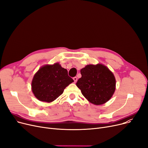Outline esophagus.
Here are the masks:
<instances>
[{
    "mask_svg": "<svg viewBox=\"0 0 148 148\" xmlns=\"http://www.w3.org/2000/svg\"><path fill=\"white\" fill-rule=\"evenodd\" d=\"M73 80H74V83H76V82H77V77H73Z\"/></svg>",
    "mask_w": 148,
    "mask_h": 148,
    "instance_id": "obj_1",
    "label": "esophagus"
}]
</instances>
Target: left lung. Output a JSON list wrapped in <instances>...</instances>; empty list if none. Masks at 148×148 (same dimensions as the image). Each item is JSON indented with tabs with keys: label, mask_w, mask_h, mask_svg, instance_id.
Returning a JSON list of instances; mask_svg holds the SVG:
<instances>
[{
	"label": "left lung",
	"mask_w": 148,
	"mask_h": 148,
	"mask_svg": "<svg viewBox=\"0 0 148 148\" xmlns=\"http://www.w3.org/2000/svg\"><path fill=\"white\" fill-rule=\"evenodd\" d=\"M80 73L82 77L76 85L90 103L101 105L111 98L116 80L109 69L101 64L88 65L81 69Z\"/></svg>",
	"instance_id": "8db88e82"
}]
</instances>
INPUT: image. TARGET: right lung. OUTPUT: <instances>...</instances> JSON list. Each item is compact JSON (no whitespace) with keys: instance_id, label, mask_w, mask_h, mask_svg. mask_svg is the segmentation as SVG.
<instances>
[{"instance_id":"right-lung-1","label":"right lung","mask_w":148,"mask_h":148,"mask_svg":"<svg viewBox=\"0 0 148 148\" xmlns=\"http://www.w3.org/2000/svg\"><path fill=\"white\" fill-rule=\"evenodd\" d=\"M74 80L59 63L41 67L35 74L32 90L37 99L50 103L58 98Z\"/></svg>"}]
</instances>
